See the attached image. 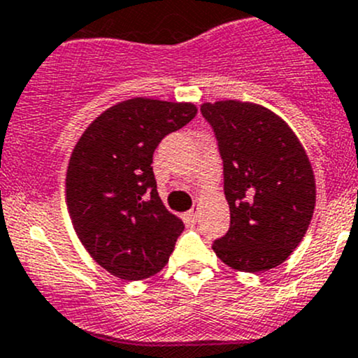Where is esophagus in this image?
Segmentation results:
<instances>
[{"label": "esophagus", "mask_w": 358, "mask_h": 358, "mask_svg": "<svg viewBox=\"0 0 358 358\" xmlns=\"http://www.w3.org/2000/svg\"><path fill=\"white\" fill-rule=\"evenodd\" d=\"M186 217L189 219L191 222H196L198 221V207L196 208H191V210L186 214Z\"/></svg>", "instance_id": "esophagus-1"}]
</instances>
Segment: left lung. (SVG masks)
<instances>
[{
  "label": "left lung",
  "instance_id": "8db88e82",
  "mask_svg": "<svg viewBox=\"0 0 358 358\" xmlns=\"http://www.w3.org/2000/svg\"><path fill=\"white\" fill-rule=\"evenodd\" d=\"M224 169L229 229L215 256L229 268L261 273L299 245L315 210V176L298 136L278 115L254 102H203Z\"/></svg>",
  "mask_w": 358,
  "mask_h": 358
}]
</instances>
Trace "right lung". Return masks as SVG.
Here are the masks:
<instances>
[{"label":"right lung","instance_id":"right-lung-1","mask_svg":"<svg viewBox=\"0 0 358 358\" xmlns=\"http://www.w3.org/2000/svg\"><path fill=\"white\" fill-rule=\"evenodd\" d=\"M191 102L134 97L87 127L71 153L66 201L87 252L123 280H143L169 263L182 221L158 196L153 153L196 115Z\"/></svg>","mask_w":358,"mask_h":358}]
</instances>
